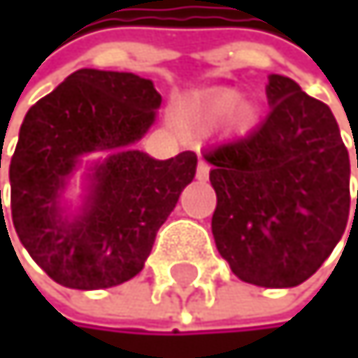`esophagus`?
<instances>
[{
    "mask_svg": "<svg viewBox=\"0 0 358 358\" xmlns=\"http://www.w3.org/2000/svg\"><path fill=\"white\" fill-rule=\"evenodd\" d=\"M208 173H210V165L199 157V161H197V178H199V180H206Z\"/></svg>",
    "mask_w": 358,
    "mask_h": 358,
    "instance_id": "1",
    "label": "esophagus"
}]
</instances>
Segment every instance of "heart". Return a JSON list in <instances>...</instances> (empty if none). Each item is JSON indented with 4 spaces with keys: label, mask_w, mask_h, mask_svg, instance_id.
<instances>
[{
    "label": "heart",
    "mask_w": 358,
    "mask_h": 358,
    "mask_svg": "<svg viewBox=\"0 0 358 358\" xmlns=\"http://www.w3.org/2000/svg\"><path fill=\"white\" fill-rule=\"evenodd\" d=\"M241 94L234 90H215L203 96H197L193 103L176 113V120L185 127L206 129L215 127L225 117H234L236 122H245L249 117V107H238Z\"/></svg>",
    "instance_id": "heart-1"
}]
</instances>
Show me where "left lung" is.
<instances>
[{
	"label": "left lung",
	"instance_id": "obj_1",
	"mask_svg": "<svg viewBox=\"0 0 358 358\" xmlns=\"http://www.w3.org/2000/svg\"><path fill=\"white\" fill-rule=\"evenodd\" d=\"M266 94L262 124L203 152L217 193L213 236L238 279L294 287L322 266L346 229L350 159L322 101L281 75L268 77Z\"/></svg>",
	"mask_w": 358,
	"mask_h": 358
}]
</instances>
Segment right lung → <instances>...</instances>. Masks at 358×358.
<instances>
[{
	"mask_svg": "<svg viewBox=\"0 0 358 358\" xmlns=\"http://www.w3.org/2000/svg\"><path fill=\"white\" fill-rule=\"evenodd\" d=\"M159 107L150 79L81 68L27 111L10 159V210L19 241L53 281L101 290L143 268L197 167L195 152L157 161L133 150ZM87 152H109L110 159L94 170L84 215L68 222L57 197Z\"/></svg>",
	"mask_w": 358,
	"mask_h": 358,
	"instance_id": "obj_1",
	"label": "right lung"
}]
</instances>
